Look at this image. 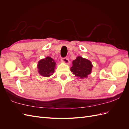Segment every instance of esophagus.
Returning a JSON list of instances; mask_svg holds the SVG:
<instances>
[{"instance_id": "1", "label": "esophagus", "mask_w": 129, "mask_h": 129, "mask_svg": "<svg viewBox=\"0 0 129 129\" xmlns=\"http://www.w3.org/2000/svg\"><path fill=\"white\" fill-rule=\"evenodd\" d=\"M61 61L63 62V63H66V64H68L69 63V61L68 60V58L67 57H62L61 58Z\"/></svg>"}]
</instances>
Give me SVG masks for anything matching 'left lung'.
<instances>
[{"mask_svg":"<svg viewBox=\"0 0 129 129\" xmlns=\"http://www.w3.org/2000/svg\"><path fill=\"white\" fill-rule=\"evenodd\" d=\"M92 67V65L90 61L79 56L73 61V66L71 71L76 76L84 78L91 73Z\"/></svg>","mask_w":129,"mask_h":129,"instance_id":"left-lung-1","label":"left lung"}]
</instances>
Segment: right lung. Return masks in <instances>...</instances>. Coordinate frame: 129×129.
I'll list each match as a JSON object with an SVG mask.
<instances>
[{"label":"right lung","instance_id":"obj_1","mask_svg":"<svg viewBox=\"0 0 129 129\" xmlns=\"http://www.w3.org/2000/svg\"><path fill=\"white\" fill-rule=\"evenodd\" d=\"M56 63L53 58L49 56L41 60L38 62V68L39 73L44 77L51 76L54 72Z\"/></svg>","mask_w":129,"mask_h":129}]
</instances>
